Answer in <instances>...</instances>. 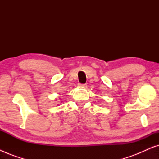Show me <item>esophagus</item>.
Here are the masks:
<instances>
[{
    "label": "esophagus",
    "mask_w": 159,
    "mask_h": 159,
    "mask_svg": "<svg viewBox=\"0 0 159 159\" xmlns=\"http://www.w3.org/2000/svg\"><path fill=\"white\" fill-rule=\"evenodd\" d=\"M78 85L80 86V87H82V88H86V87H87L86 84H82V83H79V84H78Z\"/></svg>",
    "instance_id": "obj_1"
}]
</instances>
